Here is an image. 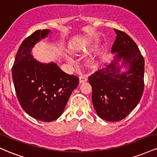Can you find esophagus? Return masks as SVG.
Listing matches in <instances>:
<instances>
[{
  "label": "esophagus",
  "mask_w": 157,
  "mask_h": 157,
  "mask_svg": "<svg viewBox=\"0 0 157 157\" xmlns=\"http://www.w3.org/2000/svg\"><path fill=\"white\" fill-rule=\"evenodd\" d=\"M87 80H88L87 77H86V75H80V83H82V82H86Z\"/></svg>",
  "instance_id": "esophagus-1"
}]
</instances>
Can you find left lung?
<instances>
[{
  "label": "left lung",
  "mask_w": 157,
  "mask_h": 157,
  "mask_svg": "<svg viewBox=\"0 0 157 157\" xmlns=\"http://www.w3.org/2000/svg\"><path fill=\"white\" fill-rule=\"evenodd\" d=\"M117 34L111 52H118L105 68L89 77L92 87V102L100 118L122 120L135 109L144 91L145 60L137 45L128 35L114 29ZM123 59L129 71L120 74L118 62Z\"/></svg>",
  "instance_id": "obj_1"
}]
</instances>
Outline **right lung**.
Wrapping results in <instances>:
<instances>
[{"label": "right lung", "instance_id": "add662e5", "mask_svg": "<svg viewBox=\"0 0 157 157\" xmlns=\"http://www.w3.org/2000/svg\"><path fill=\"white\" fill-rule=\"evenodd\" d=\"M49 30H37L18 48L12 68L16 95L22 109L32 117L52 122L60 117L79 78L63 71L55 63L37 62L31 55L36 43Z\"/></svg>", "mask_w": 157, "mask_h": 157}]
</instances>
